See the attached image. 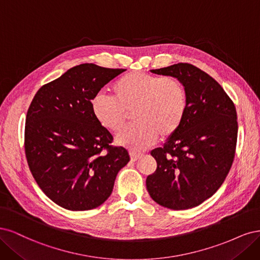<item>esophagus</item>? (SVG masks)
<instances>
[{"mask_svg": "<svg viewBox=\"0 0 260 260\" xmlns=\"http://www.w3.org/2000/svg\"><path fill=\"white\" fill-rule=\"evenodd\" d=\"M129 155H131V160L135 162V161H137V160H138L139 157H141V155H142V154H141V153H138V152L131 151V152H129Z\"/></svg>", "mask_w": 260, "mask_h": 260, "instance_id": "34e87169", "label": "esophagus"}]
</instances>
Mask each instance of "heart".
Wrapping results in <instances>:
<instances>
[{"label": "heart", "instance_id": "heart-1", "mask_svg": "<svg viewBox=\"0 0 260 260\" xmlns=\"http://www.w3.org/2000/svg\"><path fill=\"white\" fill-rule=\"evenodd\" d=\"M112 93L113 96L97 94L91 100V112L104 128L119 132L134 109L137 122L115 138L116 144L134 151L151 146L158 135L172 136L187 112V90L173 77L129 72L114 82Z\"/></svg>", "mask_w": 260, "mask_h": 260}]
</instances>
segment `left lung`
<instances>
[{"mask_svg": "<svg viewBox=\"0 0 260 260\" xmlns=\"http://www.w3.org/2000/svg\"><path fill=\"white\" fill-rule=\"evenodd\" d=\"M178 79L188 107L180 127L151 151L156 171L146 180L154 202L180 211L196 207L220 188L231 169L238 138L237 110L211 75L190 63L150 70Z\"/></svg>", "mask_w": 260, "mask_h": 260, "instance_id": "8db88e82", "label": "left lung"}]
</instances>
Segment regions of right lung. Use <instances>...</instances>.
<instances>
[{"mask_svg": "<svg viewBox=\"0 0 260 260\" xmlns=\"http://www.w3.org/2000/svg\"><path fill=\"white\" fill-rule=\"evenodd\" d=\"M124 69L82 63L42 86L28 109L24 151L41 190L69 211H88L110 197L129 162L91 112V100ZM107 152L103 153V150Z\"/></svg>", "mask_w": 260, "mask_h": 260, "instance_id": "obj_1", "label": "right lung"}]
</instances>
